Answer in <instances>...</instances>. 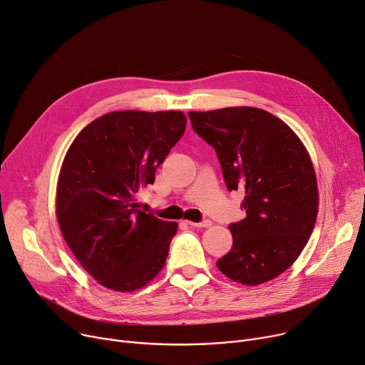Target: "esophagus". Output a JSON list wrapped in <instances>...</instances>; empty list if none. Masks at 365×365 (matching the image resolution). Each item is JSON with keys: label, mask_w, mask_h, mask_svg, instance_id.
I'll use <instances>...</instances> for the list:
<instances>
[{"label": "esophagus", "mask_w": 365, "mask_h": 365, "mask_svg": "<svg viewBox=\"0 0 365 365\" xmlns=\"http://www.w3.org/2000/svg\"><path fill=\"white\" fill-rule=\"evenodd\" d=\"M187 223H188V225H191V227H197V228H209V227H212V220L210 219H203L200 222H191V220H188Z\"/></svg>", "instance_id": "esophagus-1"}]
</instances>
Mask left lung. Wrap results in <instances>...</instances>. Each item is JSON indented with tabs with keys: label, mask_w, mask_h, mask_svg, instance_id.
<instances>
[{
	"label": "left lung",
	"mask_w": 365,
	"mask_h": 365,
	"mask_svg": "<svg viewBox=\"0 0 365 365\" xmlns=\"http://www.w3.org/2000/svg\"><path fill=\"white\" fill-rule=\"evenodd\" d=\"M192 130L219 159L230 191H242L247 216L231 223L234 242L217 269L235 282L259 285L301 255L317 217L314 168L298 135L259 108L188 112Z\"/></svg>",
	"instance_id": "left-lung-1"
}]
</instances>
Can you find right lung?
Returning a JSON list of instances; mask_svg holds the SVG:
<instances>
[{
    "label": "right lung",
    "instance_id": "obj_1",
    "mask_svg": "<svg viewBox=\"0 0 365 365\" xmlns=\"http://www.w3.org/2000/svg\"><path fill=\"white\" fill-rule=\"evenodd\" d=\"M180 110L109 112L83 128L58 178L57 217L80 264L109 289L130 292L163 267L177 222L140 210L137 192L185 131Z\"/></svg>",
    "mask_w": 365,
    "mask_h": 365
}]
</instances>
